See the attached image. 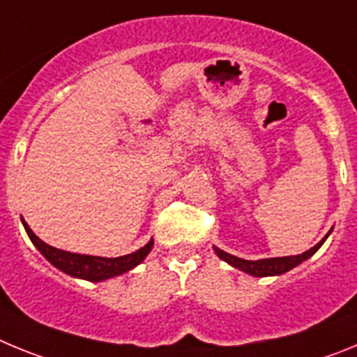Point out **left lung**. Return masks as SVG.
<instances>
[{
    "mask_svg": "<svg viewBox=\"0 0 357 357\" xmlns=\"http://www.w3.org/2000/svg\"><path fill=\"white\" fill-rule=\"evenodd\" d=\"M329 236V234H327ZM327 236L321 239L320 243H317L313 248H309L307 252L298 255H288V257H272V259H259V261H247L241 259V257H236L232 254H227V252L220 250V248H214L218 254V257L223 261H227L229 264H232L234 268H239L243 272L250 273L254 277H268V275H280V273L288 272L291 268H295L296 264H301L302 261H305L307 257L314 254L318 248L324 245V241L327 239Z\"/></svg>",
    "mask_w": 357,
    "mask_h": 357,
    "instance_id": "left-lung-1",
    "label": "left lung"
}]
</instances>
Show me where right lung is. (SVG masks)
<instances>
[{"label":"right lung","instance_id":"obj_1","mask_svg":"<svg viewBox=\"0 0 357 357\" xmlns=\"http://www.w3.org/2000/svg\"><path fill=\"white\" fill-rule=\"evenodd\" d=\"M24 230H26L28 238L31 239V243L39 248L40 254L53 264L59 270H62L64 273L71 277H78V279L91 280V282H98V280H105L110 277L121 275V273L128 272L134 266L141 263L148 255V252L153 247V241H150L148 245H144L143 248H139L134 254L121 255V257H112V259H107V257H94V255H85V254H73V252L61 250V248H55L48 243H44L43 239L37 238L33 234V230L28 227V223L23 220Z\"/></svg>","mask_w":357,"mask_h":357}]
</instances>
